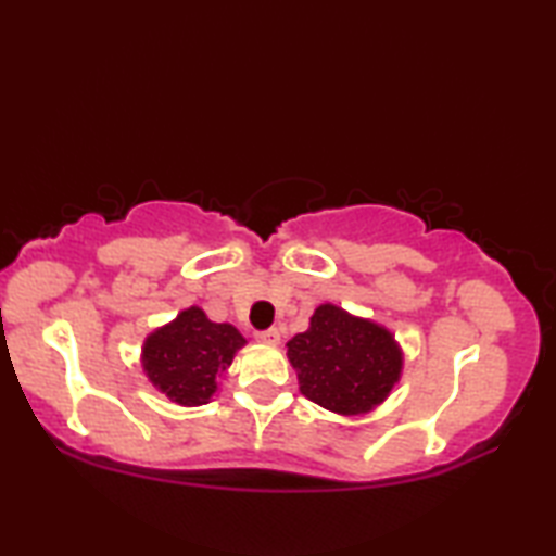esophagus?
<instances>
[{"mask_svg": "<svg viewBox=\"0 0 556 556\" xmlns=\"http://www.w3.org/2000/svg\"><path fill=\"white\" fill-rule=\"evenodd\" d=\"M255 338H257L260 343H265V345H277L281 341L279 328H267V331H257Z\"/></svg>", "mask_w": 556, "mask_h": 556, "instance_id": "1", "label": "esophagus"}]
</instances>
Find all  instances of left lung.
<instances>
[{
	"mask_svg": "<svg viewBox=\"0 0 556 556\" xmlns=\"http://www.w3.org/2000/svg\"><path fill=\"white\" fill-rule=\"evenodd\" d=\"M299 390L321 407L368 414L388 400L402 375V351L384 326L321 304L308 331L287 343Z\"/></svg>",
	"mask_w": 556,
	"mask_h": 556,
	"instance_id": "obj_1",
	"label": "left lung"
}]
</instances>
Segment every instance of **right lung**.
<instances>
[{
  "label": "right lung",
  "mask_w": 556,
  "mask_h": 556,
  "mask_svg": "<svg viewBox=\"0 0 556 556\" xmlns=\"http://www.w3.org/2000/svg\"><path fill=\"white\" fill-rule=\"evenodd\" d=\"M244 338L230 324H215L203 308L191 306L172 324L147 336L142 368L149 382L184 407L208 404L220 372L230 368Z\"/></svg>",
  "instance_id": "right-lung-1"
}]
</instances>
